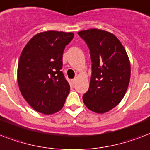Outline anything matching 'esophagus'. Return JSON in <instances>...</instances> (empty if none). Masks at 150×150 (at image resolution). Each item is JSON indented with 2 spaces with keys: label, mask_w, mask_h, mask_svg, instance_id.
Here are the masks:
<instances>
[{
  "label": "esophagus",
  "mask_w": 150,
  "mask_h": 150,
  "mask_svg": "<svg viewBox=\"0 0 150 150\" xmlns=\"http://www.w3.org/2000/svg\"><path fill=\"white\" fill-rule=\"evenodd\" d=\"M71 83H72L73 85H75V82H76V79H71Z\"/></svg>",
  "instance_id": "34e87169"
}]
</instances>
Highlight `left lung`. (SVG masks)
Listing matches in <instances>:
<instances>
[{"label":"left lung","instance_id":"1","mask_svg":"<svg viewBox=\"0 0 150 150\" xmlns=\"http://www.w3.org/2000/svg\"><path fill=\"white\" fill-rule=\"evenodd\" d=\"M78 34L86 43L92 61L89 88L83 95V102L90 110L103 114L123 99L130 81V61L114 34L97 29Z\"/></svg>","mask_w":150,"mask_h":150}]
</instances>
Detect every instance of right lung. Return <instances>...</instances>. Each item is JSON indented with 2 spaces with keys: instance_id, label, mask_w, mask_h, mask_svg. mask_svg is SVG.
I'll list each match as a JSON object with an SVG mask.
<instances>
[{
  "instance_id": "add662e5",
  "label": "right lung",
  "mask_w": 150,
  "mask_h": 150,
  "mask_svg": "<svg viewBox=\"0 0 150 150\" xmlns=\"http://www.w3.org/2000/svg\"><path fill=\"white\" fill-rule=\"evenodd\" d=\"M72 33L47 31L35 35L22 50L18 83L22 96L35 110L52 114L63 107L70 86L62 69L65 46Z\"/></svg>"
}]
</instances>
